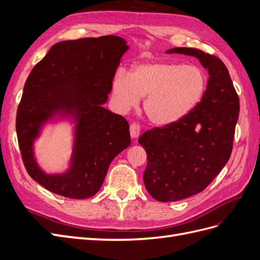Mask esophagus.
Listing matches in <instances>:
<instances>
[{
    "label": "esophagus",
    "instance_id": "esophagus-1",
    "mask_svg": "<svg viewBox=\"0 0 260 260\" xmlns=\"http://www.w3.org/2000/svg\"><path fill=\"white\" fill-rule=\"evenodd\" d=\"M130 135L132 138H138L140 135V125L136 122H133L130 124Z\"/></svg>",
    "mask_w": 260,
    "mask_h": 260
}]
</instances>
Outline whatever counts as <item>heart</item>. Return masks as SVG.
Masks as SVG:
<instances>
[{
	"label": "heart",
	"instance_id": "obj_1",
	"mask_svg": "<svg viewBox=\"0 0 260 260\" xmlns=\"http://www.w3.org/2000/svg\"><path fill=\"white\" fill-rule=\"evenodd\" d=\"M206 86V75L199 66L156 60L136 65L128 75L117 73L112 94L121 111L136 107L140 98H144L148 119L167 125L190 114L200 104Z\"/></svg>",
	"mask_w": 260,
	"mask_h": 260
}]
</instances>
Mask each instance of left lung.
Returning a JSON list of instances; mask_svg holds the SVG:
<instances>
[{
    "label": "left lung",
    "mask_w": 260,
    "mask_h": 260,
    "mask_svg": "<svg viewBox=\"0 0 260 260\" xmlns=\"http://www.w3.org/2000/svg\"><path fill=\"white\" fill-rule=\"evenodd\" d=\"M166 53L199 58L209 75L205 94L190 114L139 138L147 154V192L159 202H175L205 190L229 160L240 102L221 59L191 48Z\"/></svg>",
    "instance_id": "1"
}]
</instances>
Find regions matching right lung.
<instances>
[{
	"mask_svg": "<svg viewBox=\"0 0 260 260\" xmlns=\"http://www.w3.org/2000/svg\"><path fill=\"white\" fill-rule=\"evenodd\" d=\"M122 38L104 36L54 44L31 70L16 116V132L29 176L46 190L69 199L95 195L115 157L130 145L129 123L103 107L122 55ZM76 122L71 167L48 175L34 158L33 142L54 116Z\"/></svg>",
	"mask_w": 260,
	"mask_h": 260,
	"instance_id": "right-lung-1",
	"label": "right lung"
}]
</instances>
